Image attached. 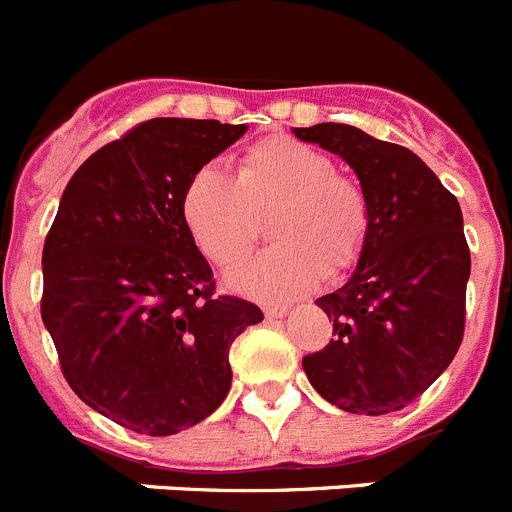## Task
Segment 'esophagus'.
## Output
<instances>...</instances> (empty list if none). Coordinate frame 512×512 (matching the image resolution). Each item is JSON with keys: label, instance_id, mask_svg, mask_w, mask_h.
<instances>
[{"label": "esophagus", "instance_id": "obj_1", "mask_svg": "<svg viewBox=\"0 0 512 512\" xmlns=\"http://www.w3.org/2000/svg\"><path fill=\"white\" fill-rule=\"evenodd\" d=\"M264 314L269 317V320H281V317H287L289 314V307H281V304H269V307L264 309Z\"/></svg>", "mask_w": 512, "mask_h": 512}]
</instances>
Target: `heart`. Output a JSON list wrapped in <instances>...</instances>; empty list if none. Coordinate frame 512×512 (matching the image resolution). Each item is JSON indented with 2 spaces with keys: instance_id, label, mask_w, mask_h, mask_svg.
<instances>
[{
  "instance_id": "b5f03b06",
  "label": "heart",
  "mask_w": 512,
  "mask_h": 512,
  "mask_svg": "<svg viewBox=\"0 0 512 512\" xmlns=\"http://www.w3.org/2000/svg\"><path fill=\"white\" fill-rule=\"evenodd\" d=\"M271 215L269 251L225 276L228 287L261 302L292 299L353 269L370 238V203L360 182L337 172L330 154L292 137L253 144L236 177L205 164L182 192L192 241L218 266L251 251L259 218Z\"/></svg>"
}]
</instances>
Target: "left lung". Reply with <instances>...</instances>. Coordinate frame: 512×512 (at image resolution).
I'll return each instance as SVG.
<instances>
[{
	"label": "left lung",
	"instance_id": "left-lung-1",
	"mask_svg": "<svg viewBox=\"0 0 512 512\" xmlns=\"http://www.w3.org/2000/svg\"><path fill=\"white\" fill-rule=\"evenodd\" d=\"M353 167L370 203V238L348 281L317 299L335 340L304 355L314 391L348 414L409 406L447 370L464 335L470 248L462 210L401 144L350 124L292 129Z\"/></svg>",
	"mask_w": 512,
	"mask_h": 512
}]
</instances>
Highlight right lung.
<instances>
[{
  "mask_svg": "<svg viewBox=\"0 0 512 512\" xmlns=\"http://www.w3.org/2000/svg\"><path fill=\"white\" fill-rule=\"evenodd\" d=\"M215 119H152L93 152L42 248V322L75 396L149 437L200 424L231 391L228 350L256 304L215 297L182 218L200 167L246 134Z\"/></svg>",
  "mask_w": 512,
  "mask_h": 512,
  "instance_id": "right-lung-1",
  "label": "right lung"
}]
</instances>
